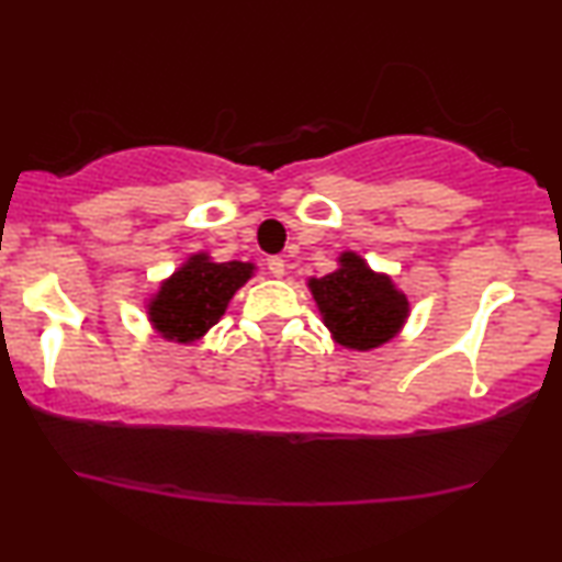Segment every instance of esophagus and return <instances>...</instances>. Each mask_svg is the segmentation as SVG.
Masks as SVG:
<instances>
[{
  "label": "esophagus",
  "mask_w": 562,
  "mask_h": 562,
  "mask_svg": "<svg viewBox=\"0 0 562 562\" xmlns=\"http://www.w3.org/2000/svg\"><path fill=\"white\" fill-rule=\"evenodd\" d=\"M268 271H271V276H276V279H281L283 273H286V263H283V258L279 256H271L268 258Z\"/></svg>",
  "instance_id": "esophagus-1"
}]
</instances>
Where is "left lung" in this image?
Here are the masks:
<instances>
[{
    "label": "left lung",
    "mask_w": 562,
    "mask_h": 562,
    "mask_svg": "<svg viewBox=\"0 0 562 562\" xmlns=\"http://www.w3.org/2000/svg\"><path fill=\"white\" fill-rule=\"evenodd\" d=\"M310 289L335 340L352 350H371L404 325L406 296L386 276L373 273L356 252H342L335 273L312 279Z\"/></svg>",
    "instance_id": "8db88e82"
}]
</instances>
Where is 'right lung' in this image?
Segmentation results:
<instances>
[{
	"label": "right lung",
	"instance_id": "1",
	"mask_svg": "<svg viewBox=\"0 0 562 562\" xmlns=\"http://www.w3.org/2000/svg\"><path fill=\"white\" fill-rule=\"evenodd\" d=\"M250 273L252 266L240 260L210 263L206 256H191L150 302V322L168 340L194 342L217 325Z\"/></svg>",
	"mask_w": 562,
	"mask_h": 562
}]
</instances>
